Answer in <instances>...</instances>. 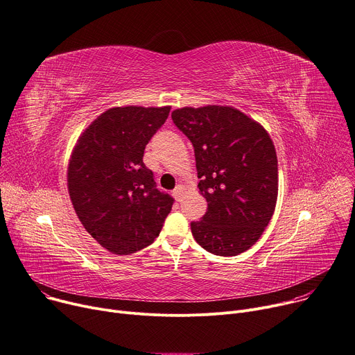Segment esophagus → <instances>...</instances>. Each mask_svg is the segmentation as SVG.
Wrapping results in <instances>:
<instances>
[{
	"label": "esophagus",
	"mask_w": 355,
	"mask_h": 355,
	"mask_svg": "<svg viewBox=\"0 0 355 355\" xmlns=\"http://www.w3.org/2000/svg\"><path fill=\"white\" fill-rule=\"evenodd\" d=\"M183 186L182 184H178L176 187H175V190H173V196H175V199L179 202L180 200V198H182V194H183Z\"/></svg>",
	"instance_id": "1"
}]
</instances>
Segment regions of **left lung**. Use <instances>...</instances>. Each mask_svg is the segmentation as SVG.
<instances>
[{
  "label": "left lung",
  "mask_w": 355,
  "mask_h": 355,
  "mask_svg": "<svg viewBox=\"0 0 355 355\" xmlns=\"http://www.w3.org/2000/svg\"><path fill=\"white\" fill-rule=\"evenodd\" d=\"M175 125L194 148L207 211L190 224L206 251L235 257L250 250L269 224L278 199V159L268 131L228 105L183 107Z\"/></svg>",
  "instance_id": "1"
}]
</instances>
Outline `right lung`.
<instances>
[{
	"label": "right lung",
	"instance_id": "right-lung-1",
	"mask_svg": "<svg viewBox=\"0 0 355 355\" xmlns=\"http://www.w3.org/2000/svg\"><path fill=\"white\" fill-rule=\"evenodd\" d=\"M165 107H112L78 137L67 166V189L86 231L105 250L130 255L159 235L173 199L156 189L142 161Z\"/></svg>",
	"mask_w": 355,
	"mask_h": 355
}]
</instances>
